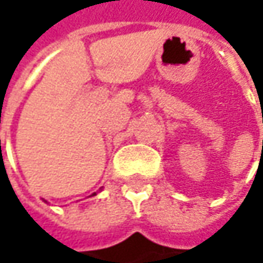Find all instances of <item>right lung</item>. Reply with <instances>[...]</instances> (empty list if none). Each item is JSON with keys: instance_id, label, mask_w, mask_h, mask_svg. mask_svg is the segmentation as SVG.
<instances>
[{"instance_id": "1", "label": "right lung", "mask_w": 263, "mask_h": 263, "mask_svg": "<svg viewBox=\"0 0 263 263\" xmlns=\"http://www.w3.org/2000/svg\"><path fill=\"white\" fill-rule=\"evenodd\" d=\"M95 195H96V193H93V195H92V196H95Z\"/></svg>"}]
</instances>
